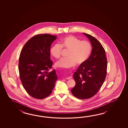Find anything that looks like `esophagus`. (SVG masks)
I'll list each match as a JSON object with an SVG mask.
<instances>
[{"label": "esophagus", "mask_w": 128, "mask_h": 128, "mask_svg": "<svg viewBox=\"0 0 128 128\" xmlns=\"http://www.w3.org/2000/svg\"><path fill=\"white\" fill-rule=\"evenodd\" d=\"M72 78V77L71 76H69L68 77H67V78H66V79H67V80H69V79H71V78Z\"/></svg>", "instance_id": "esophagus-1"}]
</instances>
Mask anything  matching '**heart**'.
<instances>
[{
	"mask_svg": "<svg viewBox=\"0 0 128 128\" xmlns=\"http://www.w3.org/2000/svg\"><path fill=\"white\" fill-rule=\"evenodd\" d=\"M60 44H54L50 49V53L54 57L59 58L62 48L69 50L67 58H62L56 63V67L68 68L76 65L85 63L90 56L92 46L89 42L81 41L74 36H67L62 38Z\"/></svg>",
	"mask_w": 128,
	"mask_h": 128,
	"instance_id": "1",
	"label": "heart"
}]
</instances>
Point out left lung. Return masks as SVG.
Segmentation results:
<instances>
[{
    "label": "left lung",
    "mask_w": 128,
    "mask_h": 128,
    "mask_svg": "<svg viewBox=\"0 0 128 128\" xmlns=\"http://www.w3.org/2000/svg\"><path fill=\"white\" fill-rule=\"evenodd\" d=\"M83 34L89 39L92 50L86 61L80 65L74 74L76 84L71 90L74 96L80 99L90 98L98 92L105 80L107 69L104 47L92 36Z\"/></svg>",
    "instance_id": "left-lung-1"
}]
</instances>
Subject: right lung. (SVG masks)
Returning a JSON list of instances; mask_svg holds the SVG:
<instances>
[{
	"label": "right lung",
	"instance_id": "right-lung-1",
	"mask_svg": "<svg viewBox=\"0 0 128 128\" xmlns=\"http://www.w3.org/2000/svg\"><path fill=\"white\" fill-rule=\"evenodd\" d=\"M57 36L44 34L35 36L24 44L19 60L20 78L25 90L38 99L50 95L58 77L55 70L49 72L52 62L50 48Z\"/></svg>",
	"mask_w": 128,
	"mask_h": 128
}]
</instances>
